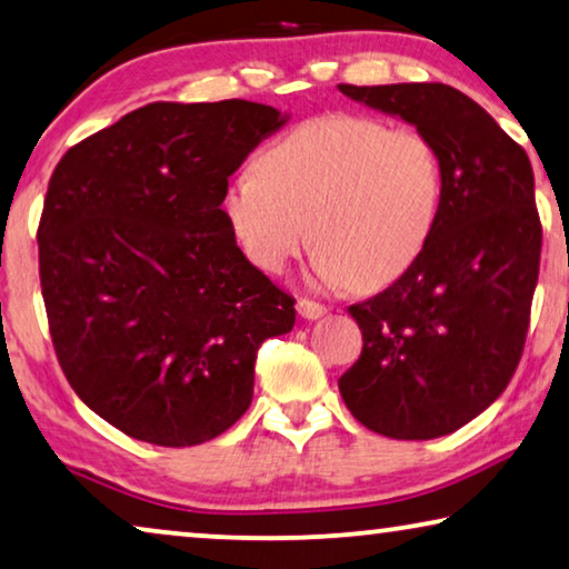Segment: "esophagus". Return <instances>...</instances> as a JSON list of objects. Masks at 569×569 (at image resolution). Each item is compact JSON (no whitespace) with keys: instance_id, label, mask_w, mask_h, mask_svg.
I'll use <instances>...</instances> for the list:
<instances>
[{"instance_id":"esophagus-1","label":"esophagus","mask_w":569,"mask_h":569,"mask_svg":"<svg viewBox=\"0 0 569 569\" xmlns=\"http://www.w3.org/2000/svg\"><path fill=\"white\" fill-rule=\"evenodd\" d=\"M296 311H299V317H303V319H319V317H325V313H327V309L321 307V303L309 301V299L296 301Z\"/></svg>"}]
</instances>
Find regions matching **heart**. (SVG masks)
<instances>
[{
  "label": "heart",
  "mask_w": 569,
  "mask_h": 569,
  "mask_svg": "<svg viewBox=\"0 0 569 569\" xmlns=\"http://www.w3.org/2000/svg\"><path fill=\"white\" fill-rule=\"evenodd\" d=\"M439 191V160L423 134L386 130L360 114H325L270 146L256 173L237 176L224 211L244 252L268 273H283L313 237V281L376 291L427 248Z\"/></svg>",
  "instance_id": "heart-1"
}]
</instances>
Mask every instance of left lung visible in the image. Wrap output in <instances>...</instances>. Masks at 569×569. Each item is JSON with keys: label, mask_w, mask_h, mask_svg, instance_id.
<instances>
[{"label": "left lung", "mask_w": 569, "mask_h": 569, "mask_svg": "<svg viewBox=\"0 0 569 569\" xmlns=\"http://www.w3.org/2000/svg\"><path fill=\"white\" fill-rule=\"evenodd\" d=\"M337 89L417 127L442 178L417 262L350 307L362 352L339 378V393L383 437L452 435L506 391L527 342L541 256L529 156L447 83Z\"/></svg>", "instance_id": "obj_1"}]
</instances>
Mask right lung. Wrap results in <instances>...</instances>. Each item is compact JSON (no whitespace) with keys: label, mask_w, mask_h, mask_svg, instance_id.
Returning a JSON list of instances; mask_svg holds the SVG:
<instances>
[{"label":"right lung","mask_w":569,"mask_h":569,"mask_svg":"<svg viewBox=\"0 0 569 569\" xmlns=\"http://www.w3.org/2000/svg\"><path fill=\"white\" fill-rule=\"evenodd\" d=\"M288 114L244 99L152 101L73 146L38 227L68 383L127 437L209 442L248 411L256 358L293 299L237 248L230 178Z\"/></svg>","instance_id":"right-lung-1"}]
</instances>
